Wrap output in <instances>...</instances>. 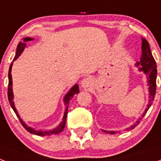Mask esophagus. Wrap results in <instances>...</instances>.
I'll return each instance as SVG.
<instances>
[{"instance_id": "esophagus-1", "label": "esophagus", "mask_w": 161, "mask_h": 161, "mask_svg": "<svg viewBox=\"0 0 161 161\" xmlns=\"http://www.w3.org/2000/svg\"><path fill=\"white\" fill-rule=\"evenodd\" d=\"M92 80L91 78H85L82 80L81 81V86L83 88H88V87L92 86Z\"/></svg>"}]
</instances>
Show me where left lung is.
<instances>
[{"label": "left lung", "instance_id": "left-lung-1", "mask_svg": "<svg viewBox=\"0 0 161 161\" xmlns=\"http://www.w3.org/2000/svg\"><path fill=\"white\" fill-rule=\"evenodd\" d=\"M136 66L139 67V71H143L144 74L146 75L147 80H148V86H149V103L147 105V108L144 111V113L142 115V118L145 115L147 111L149 110L150 106L152 105V103L154 99L155 96V92H156V76H157V69H156V63L154 60V57L152 55L151 50L149 48V44L148 41L145 38H142V54L140 60L136 63ZM142 118H139L136 121V123L134 125L130 126L129 128H127V130H130L136 127L139 123ZM107 134H114L115 131H107V130H103Z\"/></svg>", "mask_w": 161, "mask_h": 161}]
</instances>
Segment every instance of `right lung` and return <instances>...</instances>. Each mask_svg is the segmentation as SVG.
<instances>
[{"mask_svg":"<svg viewBox=\"0 0 161 161\" xmlns=\"http://www.w3.org/2000/svg\"><path fill=\"white\" fill-rule=\"evenodd\" d=\"M33 38H23V40L22 42H19L18 43V45L17 47V51H16V55H15L14 58H13V61H15L17 59L20 55H21V53L23 52L24 50L25 47H26V43L28 42V41H32ZM12 64H11V65H10L9 68V72H8V79H9V81H8V90H7V96H8V101H9L10 105L12 108L13 111L15 112V113L17 114V118H19L20 122L22 123V125L24 127V128L28 131L30 134H36V135H38V136H49V135H52V134H58L59 133L63 131V129L64 128V126H65V123H66V118H67V113H68V107H69V103L71 100V98L74 97L75 95L77 94V93H79L80 90H79V86L78 84H75L74 86L72 87L71 89L69 90L68 93H67L65 96H64V105L66 106V108H65V112L64 113V117H63V120L60 123V124L58 126V127H56L55 128H53V130H47V131H43V130H35L34 128H31L29 126H27L26 123L22 120V118H20V116L18 115V113H17V111L15 108L14 105V102H13V92H12Z\"/></svg>","mask_w":161,"mask_h":161,"instance_id":"1","label":"right lung"}]
</instances>
